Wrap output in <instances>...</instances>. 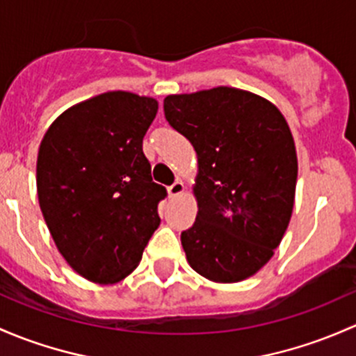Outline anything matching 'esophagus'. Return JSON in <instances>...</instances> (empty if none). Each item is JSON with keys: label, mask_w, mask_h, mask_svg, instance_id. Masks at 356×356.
Here are the masks:
<instances>
[{"label": "esophagus", "mask_w": 356, "mask_h": 356, "mask_svg": "<svg viewBox=\"0 0 356 356\" xmlns=\"http://www.w3.org/2000/svg\"><path fill=\"white\" fill-rule=\"evenodd\" d=\"M183 190H185V185H183L181 181H178V179L173 183V185L168 186V192H170V197H177V195H179V193H181Z\"/></svg>", "instance_id": "34e87169"}]
</instances>
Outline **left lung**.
<instances>
[{
  "instance_id": "1",
  "label": "left lung",
  "mask_w": 356,
  "mask_h": 356,
  "mask_svg": "<svg viewBox=\"0 0 356 356\" xmlns=\"http://www.w3.org/2000/svg\"><path fill=\"white\" fill-rule=\"evenodd\" d=\"M166 122L199 157V212L181 245L193 270L216 283L250 277L273 257L295 202V142L264 97L216 87L164 99Z\"/></svg>"
}]
</instances>
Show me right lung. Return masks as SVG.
<instances>
[{
	"instance_id": "right-lung-1",
	"label": "right lung",
	"mask_w": 356,
	"mask_h": 356,
	"mask_svg": "<svg viewBox=\"0 0 356 356\" xmlns=\"http://www.w3.org/2000/svg\"><path fill=\"white\" fill-rule=\"evenodd\" d=\"M157 101L106 92L67 109L38 154V197L51 236L86 280L118 283L159 226L166 188L142 151Z\"/></svg>"
}]
</instances>
